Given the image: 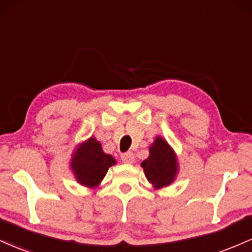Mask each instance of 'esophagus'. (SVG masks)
<instances>
[{
  "instance_id": "esophagus-1",
  "label": "esophagus",
  "mask_w": 252,
  "mask_h": 252,
  "mask_svg": "<svg viewBox=\"0 0 252 252\" xmlns=\"http://www.w3.org/2000/svg\"><path fill=\"white\" fill-rule=\"evenodd\" d=\"M121 160L126 164H132L134 162V155L132 152H126L121 155Z\"/></svg>"
}]
</instances>
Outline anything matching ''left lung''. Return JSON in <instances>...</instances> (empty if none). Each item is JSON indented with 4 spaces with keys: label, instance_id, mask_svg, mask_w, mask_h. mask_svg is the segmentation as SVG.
I'll list each match as a JSON object with an SVG mask.
<instances>
[{
    "label": "left lung",
    "instance_id": "8db88e82",
    "mask_svg": "<svg viewBox=\"0 0 252 252\" xmlns=\"http://www.w3.org/2000/svg\"><path fill=\"white\" fill-rule=\"evenodd\" d=\"M146 177L156 188L168 186L177 172L176 156L163 138L157 137L150 148V156L141 163Z\"/></svg>",
    "mask_w": 252,
    "mask_h": 252
}]
</instances>
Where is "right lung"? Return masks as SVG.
<instances>
[{"label":"right lung","mask_w":252,"mask_h":252,"mask_svg":"<svg viewBox=\"0 0 252 252\" xmlns=\"http://www.w3.org/2000/svg\"><path fill=\"white\" fill-rule=\"evenodd\" d=\"M114 164V158L104 154L95 138H90L75 151L71 168L81 185L95 187L106 176L109 166Z\"/></svg>","instance_id":"right-lung-1"}]
</instances>
